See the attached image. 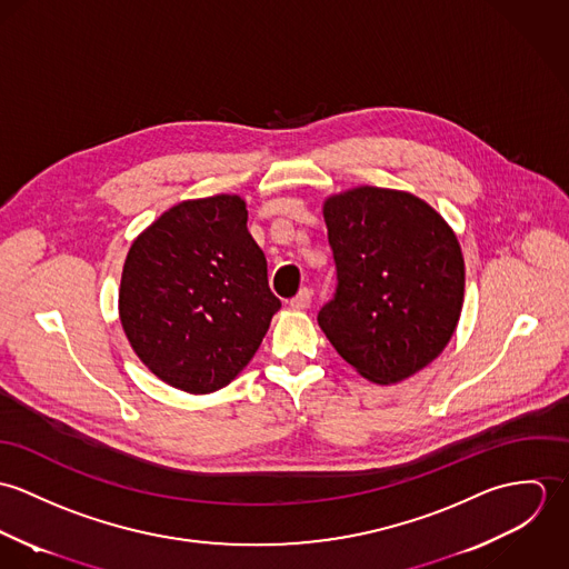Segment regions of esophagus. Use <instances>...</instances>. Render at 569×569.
Returning a JSON list of instances; mask_svg holds the SVG:
<instances>
[{"label": "esophagus", "instance_id": "obj_1", "mask_svg": "<svg viewBox=\"0 0 569 569\" xmlns=\"http://www.w3.org/2000/svg\"><path fill=\"white\" fill-rule=\"evenodd\" d=\"M311 300H313L311 289H300V291H298V296L289 300V307H291L293 311H305V309H309V307H311Z\"/></svg>", "mask_w": 569, "mask_h": 569}]
</instances>
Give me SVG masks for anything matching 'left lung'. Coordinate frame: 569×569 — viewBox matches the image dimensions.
<instances>
[{"mask_svg":"<svg viewBox=\"0 0 569 569\" xmlns=\"http://www.w3.org/2000/svg\"><path fill=\"white\" fill-rule=\"evenodd\" d=\"M337 289L318 313L332 348L368 381L392 386L449 343L465 302L456 232L406 190L359 186L325 201Z\"/></svg>","mask_w":569,"mask_h":569,"instance_id":"obj_1","label":"left lung"}]
</instances>
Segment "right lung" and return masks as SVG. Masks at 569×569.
<instances>
[{
    "label": "right lung",
    "instance_id": "add662e5",
    "mask_svg": "<svg viewBox=\"0 0 569 569\" xmlns=\"http://www.w3.org/2000/svg\"><path fill=\"white\" fill-rule=\"evenodd\" d=\"M278 309L239 194L172 206L127 253L118 296L124 335L158 379L188 395L232 383Z\"/></svg>",
    "mask_w": 569,
    "mask_h": 569
}]
</instances>
